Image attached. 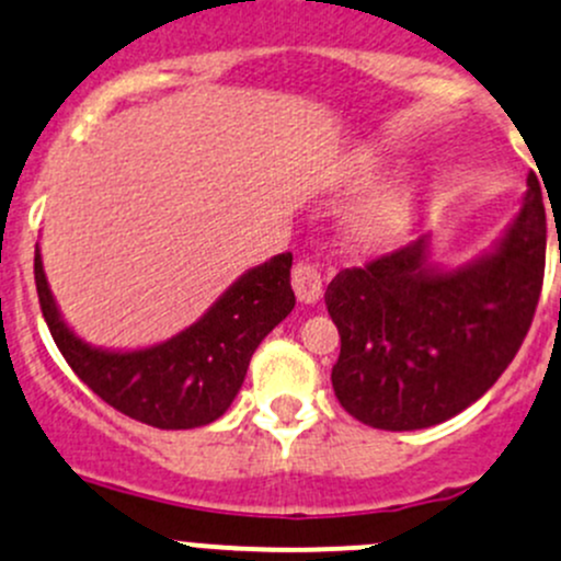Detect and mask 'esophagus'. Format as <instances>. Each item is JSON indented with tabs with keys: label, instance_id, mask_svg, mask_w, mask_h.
Segmentation results:
<instances>
[{
	"label": "esophagus",
	"instance_id": "1",
	"mask_svg": "<svg viewBox=\"0 0 561 561\" xmlns=\"http://www.w3.org/2000/svg\"><path fill=\"white\" fill-rule=\"evenodd\" d=\"M291 286H294V294H297L299 302H305V305L319 302L321 294H323V278H321L319 267L310 262L294 264Z\"/></svg>",
	"mask_w": 561,
	"mask_h": 561
}]
</instances>
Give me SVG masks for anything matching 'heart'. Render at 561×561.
I'll list each match as a JSON object with an SVG mask.
<instances>
[{
	"instance_id": "heart-1",
	"label": "heart",
	"mask_w": 561,
	"mask_h": 561,
	"mask_svg": "<svg viewBox=\"0 0 561 561\" xmlns=\"http://www.w3.org/2000/svg\"><path fill=\"white\" fill-rule=\"evenodd\" d=\"M402 202L400 196H383L359 218V229L367 240H383L400 227Z\"/></svg>"
}]
</instances>
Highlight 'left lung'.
I'll return each instance as SVG.
<instances>
[{"mask_svg":"<svg viewBox=\"0 0 561 561\" xmlns=\"http://www.w3.org/2000/svg\"><path fill=\"white\" fill-rule=\"evenodd\" d=\"M522 210L486 253L432 262L424 234L365 267L340 270L327 310L340 332L334 397L362 424H443L496 383L533 323L546 270V207L527 178Z\"/></svg>","mask_w":561,"mask_h":561,"instance_id":"1","label":"left lung"}]
</instances>
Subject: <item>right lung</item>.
Masks as SVG:
<instances>
[{
  "label": "right lung",
  "instance_id": "obj_1",
  "mask_svg": "<svg viewBox=\"0 0 561 561\" xmlns=\"http://www.w3.org/2000/svg\"><path fill=\"white\" fill-rule=\"evenodd\" d=\"M34 283L45 323L67 365L96 397L156 430H196L227 413L253 351L291 313V253L242 273L207 313L151 348L110 351L80 340L61 319L34 251Z\"/></svg>",
  "mask_w": 561,
  "mask_h": 561
}]
</instances>
